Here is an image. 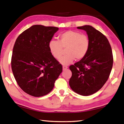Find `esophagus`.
Returning <instances> with one entry per match:
<instances>
[{"label": "esophagus", "mask_w": 124, "mask_h": 124, "mask_svg": "<svg viewBox=\"0 0 124 124\" xmlns=\"http://www.w3.org/2000/svg\"><path fill=\"white\" fill-rule=\"evenodd\" d=\"M68 68V67L67 66H65V65H63L62 66V70H66Z\"/></svg>", "instance_id": "1"}]
</instances>
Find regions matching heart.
Returning <instances> with one entry per match:
<instances>
[{
    "mask_svg": "<svg viewBox=\"0 0 124 124\" xmlns=\"http://www.w3.org/2000/svg\"><path fill=\"white\" fill-rule=\"evenodd\" d=\"M90 46V41L87 36L80 32L68 30L59 35L58 41L51 40L49 43V49L52 57L59 59L66 49V54L62 57L59 62L62 64H70L77 60L84 58L87 54Z\"/></svg>",
    "mask_w": 124,
    "mask_h": 124,
    "instance_id": "b5f03b06",
    "label": "heart"
}]
</instances>
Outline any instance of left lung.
<instances>
[{
  "mask_svg": "<svg viewBox=\"0 0 124 124\" xmlns=\"http://www.w3.org/2000/svg\"><path fill=\"white\" fill-rule=\"evenodd\" d=\"M77 28L86 31L90 46L84 58L70 66L72 75L69 84L77 94L89 96L101 89L109 77L112 52L107 38L94 27L85 25Z\"/></svg>",
  "mask_w": 124,
  "mask_h": 124,
  "instance_id": "obj_1",
  "label": "left lung"
}]
</instances>
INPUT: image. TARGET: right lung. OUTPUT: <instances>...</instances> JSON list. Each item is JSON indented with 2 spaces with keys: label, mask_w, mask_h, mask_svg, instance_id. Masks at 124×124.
<instances>
[{
  "label": "right lung",
  "mask_w": 124,
  "mask_h": 124,
  "mask_svg": "<svg viewBox=\"0 0 124 124\" xmlns=\"http://www.w3.org/2000/svg\"><path fill=\"white\" fill-rule=\"evenodd\" d=\"M59 28L34 25L17 38L13 49L11 66L16 82L34 97L46 95L53 89L62 70L52 57L49 43Z\"/></svg>",
  "instance_id": "right-lung-1"
}]
</instances>
